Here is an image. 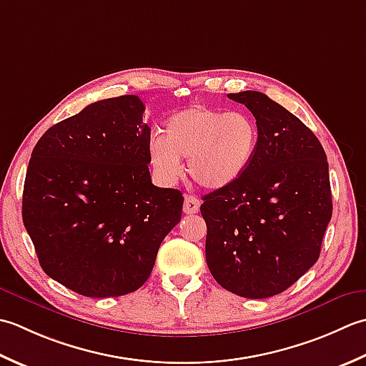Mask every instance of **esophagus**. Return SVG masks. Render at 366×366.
Returning <instances> with one entry per match:
<instances>
[{
	"label": "esophagus",
	"instance_id": "1",
	"mask_svg": "<svg viewBox=\"0 0 366 366\" xmlns=\"http://www.w3.org/2000/svg\"><path fill=\"white\" fill-rule=\"evenodd\" d=\"M200 208V200L196 196H184V205H183V212L186 214H194L197 213Z\"/></svg>",
	"mask_w": 366,
	"mask_h": 366
}]
</instances>
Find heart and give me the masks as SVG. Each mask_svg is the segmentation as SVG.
Returning <instances> with one entry per match:
<instances>
[{"label":"heart","instance_id":"obj_1","mask_svg":"<svg viewBox=\"0 0 366 366\" xmlns=\"http://www.w3.org/2000/svg\"><path fill=\"white\" fill-rule=\"evenodd\" d=\"M259 128L243 112H226L205 104L169 117L164 137L150 142V162L164 183L182 174L180 159H188V172L205 189L234 184L254 158Z\"/></svg>","mask_w":366,"mask_h":366}]
</instances>
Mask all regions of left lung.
<instances>
[{
	"mask_svg": "<svg viewBox=\"0 0 366 366\" xmlns=\"http://www.w3.org/2000/svg\"><path fill=\"white\" fill-rule=\"evenodd\" d=\"M256 118L249 167L202 197L205 257L213 278L246 298L281 294L316 264L332 218L329 162L317 137L259 92L227 94Z\"/></svg>",
	"mask_w": 366,
	"mask_h": 366,
	"instance_id": "obj_1",
	"label": "left lung"
}]
</instances>
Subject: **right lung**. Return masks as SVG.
<instances>
[{
    "instance_id": "right-lung-1",
    "label": "right lung",
    "mask_w": 366,
    "mask_h": 366,
    "mask_svg": "<svg viewBox=\"0 0 366 366\" xmlns=\"http://www.w3.org/2000/svg\"><path fill=\"white\" fill-rule=\"evenodd\" d=\"M144 112L134 94L93 102L51 126L31 153L25 229L42 270L80 295L144 286L182 219V192L152 183Z\"/></svg>"
}]
</instances>
